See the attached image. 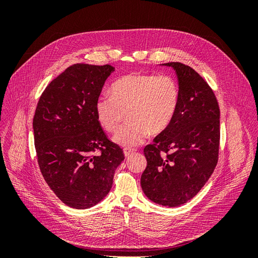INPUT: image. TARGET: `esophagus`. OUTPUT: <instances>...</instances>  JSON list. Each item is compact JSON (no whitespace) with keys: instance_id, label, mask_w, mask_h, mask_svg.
<instances>
[{"instance_id":"1","label":"esophagus","mask_w":258,"mask_h":258,"mask_svg":"<svg viewBox=\"0 0 258 258\" xmlns=\"http://www.w3.org/2000/svg\"><path fill=\"white\" fill-rule=\"evenodd\" d=\"M137 152V150H135V148H124L123 150V154H124V156H126V157L128 158L129 156H131L132 154L134 153H136Z\"/></svg>"}]
</instances>
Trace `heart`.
Here are the masks:
<instances>
[{"instance_id":"b5f03b06","label":"heart","mask_w":258,"mask_h":258,"mask_svg":"<svg viewBox=\"0 0 258 258\" xmlns=\"http://www.w3.org/2000/svg\"><path fill=\"white\" fill-rule=\"evenodd\" d=\"M181 89L175 77L161 74H130L111 87V95H101L95 105L97 119L104 130L115 132L124 119L129 121L114 140L123 146L141 144L147 134L159 135L172 122L179 104Z\"/></svg>"}]
</instances>
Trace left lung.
<instances>
[{
  "mask_svg": "<svg viewBox=\"0 0 258 258\" xmlns=\"http://www.w3.org/2000/svg\"><path fill=\"white\" fill-rule=\"evenodd\" d=\"M181 98L170 126L144 147L147 166L141 186L148 199L165 207L186 204L208 182L218 161L220 106L209 84L188 66L169 62Z\"/></svg>",
  "mask_w": 258,
  "mask_h": 258,
  "instance_id": "1",
  "label": "left lung"
}]
</instances>
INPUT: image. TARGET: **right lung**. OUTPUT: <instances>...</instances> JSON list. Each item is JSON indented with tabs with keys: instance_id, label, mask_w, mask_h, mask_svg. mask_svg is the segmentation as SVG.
I'll list each match as a JSON object with an SVG mask.
<instances>
[{
	"instance_id": "right-lung-1",
	"label": "right lung",
	"mask_w": 258,
	"mask_h": 258,
	"mask_svg": "<svg viewBox=\"0 0 258 258\" xmlns=\"http://www.w3.org/2000/svg\"><path fill=\"white\" fill-rule=\"evenodd\" d=\"M114 70L111 64H73L49 83L37 102L33 131L38 166L56 196L74 209L99 204L124 159L95 111Z\"/></svg>"
}]
</instances>
